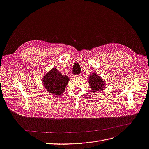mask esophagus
Instances as JSON below:
<instances>
[{
  "mask_svg": "<svg viewBox=\"0 0 149 149\" xmlns=\"http://www.w3.org/2000/svg\"><path fill=\"white\" fill-rule=\"evenodd\" d=\"M80 76H82L81 74H79V75H74V77H80Z\"/></svg>",
  "mask_w": 149,
  "mask_h": 149,
  "instance_id": "1",
  "label": "esophagus"
}]
</instances>
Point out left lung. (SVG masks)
Listing matches in <instances>:
<instances>
[{
    "mask_svg": "<svg viewBox=\"0 0 149 149\" xmlns=\"http://www.w3.org/2000/svg\"><path fill=\"white\" fill-rule=\"evenodd\" d=\"M88 80L91 88L93 92H95V93L99 92L100 90L104 89L105 84L104 83V80L100 77V75H98L95 73L91 74Z\"/></svg>",
    "mask_w": 149,
    "mask_h": 149,
    "instance_id": "left-lung-1",
    "label": "left lung"
}]
</instances>
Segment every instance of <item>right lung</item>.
Instances as JSON below:
<instances>
[{
    "label": "right lung",
    "mask_w": 149,
    "mask_h": 149,
    "mask_svg": "<svg viewBox=\"0 0 149 149\" xmlns=\"http://www.w3.org/2000/svg\"><path fill=\"white\" fill-rule=\"evenodd\" d=\"M43 84L45 88L54 95H60L65 91V88L69 79L63 75L56 68L49 71L44 76Z\"/></svg>",
    "instance_id": "1"
}]
</instances>
